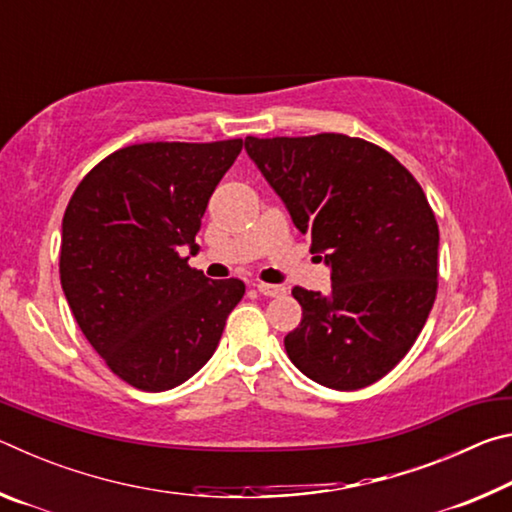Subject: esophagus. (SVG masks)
<instances>
[{"label":"esophagus","instance_id":"esophagus-1","mask_svg":"<svg viewBox=\"0 0 512 512\" xmlns=\"http://www.w3.org/2000/svg\"><path fill=\"white\" fill-rule=\"evenodd\" d=\"M255 287L266 298H280V296H284V291H287L284 287H280V284H266V282H257Z\"/></svg>","mask_w":512,"mask_h":512}]
</instances>
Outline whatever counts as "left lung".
<instances>
[{
	"label": "left lung",
	"instance_id": "8db88e82",
	"mask_svg": "<svg viewBox=\"0 0 512 512\" xmlns=\"http://www.w3.org/2000/svg\"><path fill=\"white\" fill-rule=\"evenodd\" d=\"M311 250L327 253V296L293 287L289 359L334 391H359L400 363L438 291V223L418 180L381 146L341 133L246 137Z\"/></svg>",
	"mask_w": 512,
	"mask_h": 512
}]
</instances>
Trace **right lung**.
Instances as JSON below:
<instances>
[{
	"label": "right lung",
	"instance_id": "obj_1",
	"mask_svg": "<svg viewBox=\"0 0 512 512\" xmlns=\"http://www.w3.org/2000/svg\"><path fill=\"white\" fill-rule=\"evenodd\" d=\"M244 140L124 146L67 203L60 284L85 339L119 379L146 393L183 384L219 345L244 298L237 277L187 264L207 201Z\"/></svg>",
	"mask_w": 512,
	"mask_h": 512
}]
</instances>
